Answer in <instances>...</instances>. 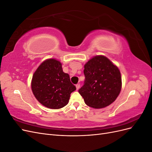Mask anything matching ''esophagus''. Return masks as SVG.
<instances>
[{"label": "esophagus", "mask_w": 152, "mask_h": 152, "mask_svg": "<svg viewBox=\"0 0 152 152\" xmlns=\"http://www.w3.org/2000/svg\"><path fill=\"white\" fill-rule=\"evenodd\" d=\"M79 88H80V84H77L76 85V89H77V90H79Z\"/></svg>", "instance_id": "esophagus-1"}]
</instances>
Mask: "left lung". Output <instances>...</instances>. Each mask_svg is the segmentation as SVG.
<instances>
[{
  "mask_svg": "<svg viewBox=\"0 0 152 152\" xmlns=\"http://www.w3.org/2000/svg\"><path fill=\"white\" fill-rule=\"evenodd\" d=\"M84 85L79 90L85 103L95 109L108 107L121 93L122 78L118 68L103 55L90 59L84 65Z\"/></svg>",
  "mask_w": 152,
  "mask_h": 152,
  "instance_id": "1",
  "label": "left lung"
}]
</instances>
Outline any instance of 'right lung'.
<instances>
[{
  "mask_svg": "<svg viewBox=\"0 0 152 152\" xmlns=\"http://www.w3.org/2000/svg\"><path fill=\"white\" fill-rule=\"evenodd\" d=\"M31 87L38 102L50 109L66 106L70 94L76 90L70 76L62 69L61 63L54 58L45 59L34 72Z\"/></svg>",
  "mask_w": 152,
  "mask_h": 152,
  "instance_id": "add662e5",
  "label": "right lung"
}]
</instances>
